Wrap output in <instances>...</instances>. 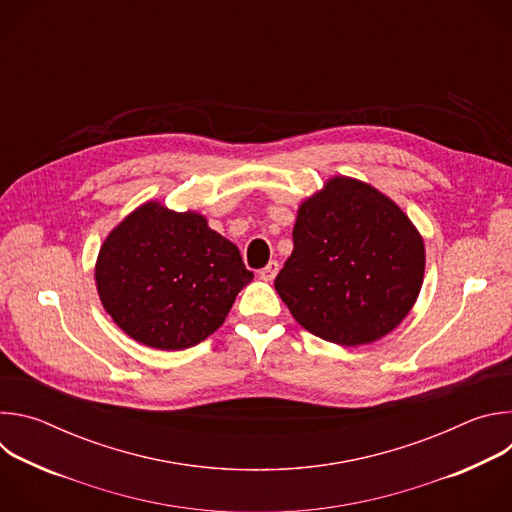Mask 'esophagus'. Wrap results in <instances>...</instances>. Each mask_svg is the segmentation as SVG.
I'll return each instance as SVG.
<instances>
[{"mask_svg":"<svg viewBox=\"0 0 512 512\" xmlns=\"http://www.w3.org/2000/svg\"><path fill=\"white\" fill-rule=\"evenodd\" d=\"M277 271H279V263H277V261H269V263L259 271V275H261V279H265V281H273L275 275H277Z\"/></svg>","mask_w":512,"mask_h":512,"instance_id":"34e87169","label":"esophagus"}]
</instances>
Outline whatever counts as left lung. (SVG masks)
<instances>
[{
    "label": "left lung",
    "mask_w": 512,
    "mask_h": 512,
    "mask_svg": "<svg viewBox=\"0 0 512 512\" xmlns=\"http://www.w3.org/2000/svg\"><path fill=\"white\" fill-rule=\"evenodd\" d=\"M423 271V239L409 216L371 184L334 176L300 204L275 289L308 332L360 346L403 322Z\"/></svg>",
    "instance_id": "obj_1"
}]
</instances>
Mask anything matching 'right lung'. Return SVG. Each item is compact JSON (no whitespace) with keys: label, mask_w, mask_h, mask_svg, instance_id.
<instances>
[{"label":"right lung","mask_w":512,"mask_h":512,"mask_svg":"<svg viewBox=\"0 0 512 512\" xmlns=\"http://www.w3.org/2000/svg\"><path fill=\"white\" fill-rule=\"evenodd\" d=\"M239 249L198 212L150 200L101 245L95 281L103 308L133 340L184 350L221 328L251 283Z\"/></svg>","instance_id":"right-lung-1"}]
</instances>
